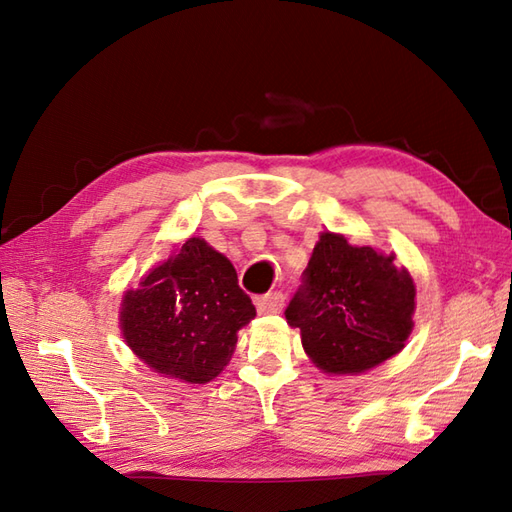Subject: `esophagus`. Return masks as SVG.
I'll return each mask as SVG.
<instances>
[{
	"instance_id": "34e87169",
	"label": "esophagus",
	"mask_w": 512,
	"mask_h": 512,
	"mask_svg": "<svg viewBox=\"0 0 512 512\" xmlns=\"http://www.w3.org/2000/svg\"><path fill=\"white\" fill-rule=\"evenodd\" d=\"M256 306H258V313L263 315H271V313H280L282 306H284V295L280 291H271L263 297L256 299Z\"/></svg>"
}]
</instances>
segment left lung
<instances>
[{
    "instance_id": "1",
    "label": "left lung",
    "mask_w": 512,
    "mask_h": 512,
    "mask_svg": "<svg viewBox=\"0 0 512 512\" xmlns=\"http://www.w3.org/2000/svg\"><path fill=\"white\" fill-rule=\"evenodd\" d=\"M415 282L395 256L321 232L304 284L284 315L326 373H363L404 347L413 330Z\"/></svg>"
}]
</instances>
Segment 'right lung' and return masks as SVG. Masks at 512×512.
Segmentation results:
<instances>
[{
	"instance_id": "1",
	"label": "right lung",
	"mask_w": 512,
	"mask_h": 512,
	"mask_svg": "<svg viewBox=\"0 0 512 512\" xmlns=\"http://www.w3.org/2000/svg\"><path fill=\"white\" fill-rule=\"evenodd\" d=\"M256 317L230 260L193 236L121 299V332L147 367L206 384L230 363L239 330Z\"/></svg>"
}]
</instances>
